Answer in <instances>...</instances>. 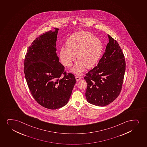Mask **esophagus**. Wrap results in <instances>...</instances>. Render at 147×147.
<instances>
[{
	"label": "esophagus",
	"instance_id": "obj_1",
	"mask_svg": "<svg viewBox=\"0 0 147 147\" xmlns=\"http://www.w3.org/2000/svg\"><path fill=\"white\" fill-rule=\"evenodd\" d=\"M75 78H76V81H79V80H80L81 79V77H79V76H76Z\"/></svg>",
	"mask_w": 147,
	"mask_h": 147
}]
</instances>
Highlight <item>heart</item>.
Listing matches in <instances>:
<instances>
[{"instance_id":"1","label":"heart","mask_w":147,"mask_h":147,"mask_svg":"<svg viewBox=\"0 0 147 147\" xmlns=\"http://www.w3.org/2000/svg\"><path fill=\"white\" fill-rule=\"evenodd\" d=\"M67 48L60 49L59 57L64 65L70 67L77 58L79 61L72 72L81 74L86 67L91 68L96 63L102 53V44L91 32L81 31L72 34L66 42Z\"/></svg>"}]
</instances>
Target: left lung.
I'll list each match as a JSON object with an SVG mask.
<instances>
[{"mask_svg":"<svg viewBox=\"0 0 147 147\" xmlns=\"http://www.w3.org/2000/svg\"><path fill=\"white\" fill-rule=\"evenodd\" d=\"M105 52L98 65L86 74L85 95L89 103L104 107L113 102L121 91L126 63L122 49L109 34Z\"/></svg>","mask_w":147,"mask_h":147,"instance_id":"obj_1","label":"left lung"}]
</instances>
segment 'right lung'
I'll list each match as a JSON object with an SVG mask.
<instances>
[{
	"mask_svg": "<svg viewBox=\"0 0 147 147\" xmlns=\"http://www.w3.org/2000/svg\"><path fill=\"white\" fill-rule=\"evenodd\" d=\"M38 36L28 47L24 72L34 100L43 107L56 109L69 101L76 79L64 70L56 53L58 28ZM64 76L61 77V75Z\"/></svg>",
	"mask_w": 147,
	"mask_h": 147,
	"instance_id": "1",
	"label": "right lung"
}]
</instances>
